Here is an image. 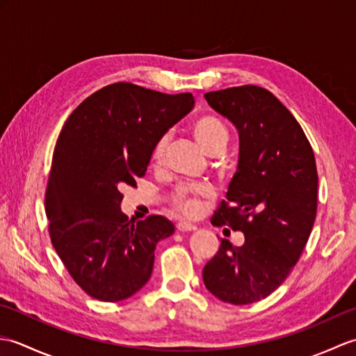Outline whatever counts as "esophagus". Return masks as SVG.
<instances>
[{
  "label": "esophagus",
  "instance_id": "1",
  "mask_svg": "<svg viewBox=\"0 0 356 356\" xmlns=\"http://www.w3.org/2000/svg\"><path fill=\"white\" fill-rule=\"evenodd\" d=\"M176 228H177V231H180V232H193V231L197 229L194 225L186 223V222H179V223L176 225Z\"/></svg>",
  "mask_w": 356,
  "mask_h": 356
}]
</instances>
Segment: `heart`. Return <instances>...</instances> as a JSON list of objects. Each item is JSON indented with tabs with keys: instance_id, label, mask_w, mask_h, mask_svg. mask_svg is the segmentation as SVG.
<instances>
[{
	"instance_id": "1",
	"label": "heart",
	"mask_w": 356,
	"mask_h": 356,
	"mask_svg": "<svg viewBox=\"0 0 356 356\" xmlns=\"http://www.w3.org/2000/svg\"><path fill=\"white\" fill-rule=\"evenodd\" d=\"M193 136L197 140L200 148L209 156L222 154L226 145H228L229 133L228 128L220 119L214 116H200L193 124ZM166 143L168 139L162 136L157 139L153 149H151V161L159 163L165 156ZM209 195L205 186H182L172 193L171 203L179 213L185 216H195L200 209V203Z\"/></svg>"
}]
</instances>
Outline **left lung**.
<instances>
[{
  "label": "left lung",
  "instance_id": "8db88e82",
  "mask_svg": "<svg viewBox=\"0 0 356 356\" xmlns=\"http://www.w3.org/2000/svg\"><path fill=\"white\" fill-rule=\"evenodd\" d=\"M238 131V165L213 225L245 234L222 240L203 268L207 289L225 303L266 298L297 264L311 236L318 200L315 156L303 128L266 88L231 87L205 95Z\"/></svg>",
  "mask_w": 356,
  "mask_h": 356
}]
</instances>
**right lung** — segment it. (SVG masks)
<instances>
[{
	"label": "right lung",
	"mask_w": 356,
	"mask_h": 356,
	"mask_svg": "<svg viewBox=\"0 0 356 356\" xmlns=\"http://www.w3.org/2000/svg\"><path fill=\"white\" fill-rule=\"evenodd\" d=\"M193 107L191 93L116 82L65 120L53 151L45 214L53 248L90 297L115 303L149 280L157 241L170 237L174 225L162 216L128 222L119 190L145 176L157 139Z\"/></svg>",
	"instance_id": "add662e5"
}]
</instances>
